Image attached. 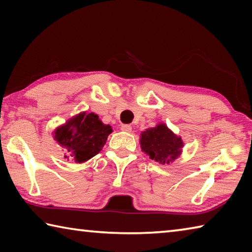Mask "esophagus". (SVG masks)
I'll use <instances>...</instances> for the list:
<instances>
[{
	"label": "esophagus",
	"instance_id": "1",
	"mask_svg": "<svg viewBox=\"0 0 252 252\" xmlns=\"http://www.w3.org/2000/svg\"><path fill=\"white\" fill-rule=\"evenodd\" d=\"M121 130L125 132H131L132 131V126L130 125H122L121 126Z\"/></svg>",
	"mask_w": 252,
	"mask_h": 252
}]
</instances>
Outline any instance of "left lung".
Instances as JSON below:
<instances>
[{
  "label": "left lung",
  "mask_w": 252,
  "mask_h": 252,
  "mask_svg": "<svg viewBox=\"0 0 252 252\" xmlns=\"http://www.w3.org/2000/svg\"><path fill=\"white\" fill-rule=\"evenodd\" d=\"M140 143L142 151L150 156L152 160L167 164L180 156L183 147L180 136L173 134L163 123L143 131Z\"/></svg>",
  "instance_id": "8db88e82"
}]
</instances>
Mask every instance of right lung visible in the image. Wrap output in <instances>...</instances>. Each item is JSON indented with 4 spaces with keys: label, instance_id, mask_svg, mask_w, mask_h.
I'll list each match as a JSON object with an SVG mask.
<instances>
[{
    "label": "right lung",
    "instance_id": "add662e5",
    "mask_svg": "<svg viewBox=\"0 0 252 252\" xmlns=\"http://www.w3.org/2000/svg\"><path fill=\"white\" fill-rule=\"evenodd\" d=\"M111 132V126L102 123L96 114L82 113L69 120L66 126L58 127L54 138L72 159L81 163L102 150ZM69 156L64 158L69 159Z\"/></svg>",
    "mask_w": 252,
    "mask_h": 252
}]
</instances>
